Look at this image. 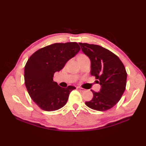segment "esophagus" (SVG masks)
Returning <instances> with one entry per match:
<instances>
[{"instance_id":"esophagus-1","label":"esophagus","mask_w":146,"mask_h":146,"mask_svg":"<svg viewBox=\"0 0 146 146\" xmlns=\"http://www.w3.org/2000/svg\"><path fill=\"white\" fill-rule=\"evenodd\" d=\"M77 89H78L79 90H80L81 92H85V88H81V87H80V86H78V87H77Z\"/></svg>"}]
</instances>
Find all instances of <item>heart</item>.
Masks as SVG:
<instances>
[{
    "label": "heart",
    "instance_id": "1",
    "mask_svg": "<svg viewBox=\"0 0 146 146\" xmlns=\"http://www.w3.org/2000/svg\"><path fill=\"white\" fill-rule=\"evenodd\" d=\"M84 56H86L84 54H80L78 58H81V57H84Z\"/></svg>",
    "mask_w": 146,
    "mask_h": 146
}]
</instances>
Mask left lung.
Returning a JSON list of instances; mask_svg holds the SVG:
<instances>
[{"label":"left lung","mask_w":146,"mask_h":146,"mask_svg":"<svg viewBox=\"0 0 146 146\" xmlns=\"http://www.w3.org/2000/svg\"><path fill=\"white\" fill-rule=\"evenodd\" d=\"M82 51L91 61L90 73L101 86L100 92H92L94 97L85 104L93 110L106 111L119 102L124 92L127 72L117 55L99 45L79 42Z\"/></svg>","instance_id":"1"}]
</instances>
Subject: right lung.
<instances>
[{
    "label": "right lung",
    "mask_w": 146,
    "mask_h": 146,
    "mask_svg": "<svg viewBox=\"0 0 146 146\" xmlns=\"http://www.w3.org/2000/svg\"><path fill=\"white\" fill-rule=\"evenodd\" d=\"M80 50L76 42L54 43L39 49L28 59L24 68V82L34 102L44 111L60 109L76 88H62L53 81L54 74Z\"/></svg>",
    "instance_id": "add662e5"
}]
</instances>
